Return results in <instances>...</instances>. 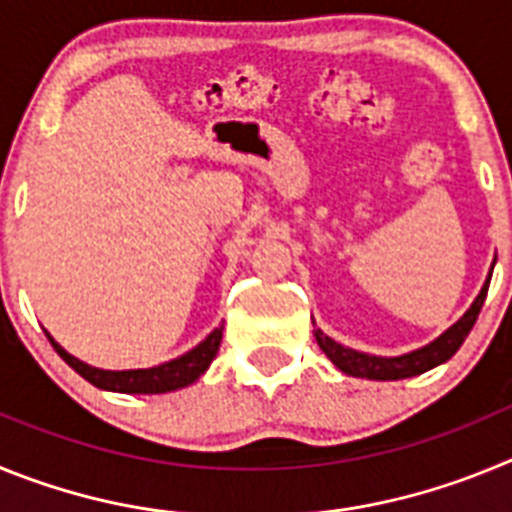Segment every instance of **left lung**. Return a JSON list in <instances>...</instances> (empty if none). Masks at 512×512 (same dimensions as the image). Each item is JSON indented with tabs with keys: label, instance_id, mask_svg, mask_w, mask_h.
I'll return each mask as SVG.
<instances>
[{
	"label": "left lung",
	"instance_id": "left-lung-1",
	"mask_svg": "<svg viewBox=\"0 0 512 512\" xmlns=\"http://www.w3.org/2000/svg\"><path fill=\"white\" fill-rule=\"evenodd\" d=\"M487 289H490V277H487L485 287L479 289L477 300L472 302L467 312H464V318L456 320L446 333L436 338L428 346L418 348V351H410L405 356H369L361 354V351H354V348H346L341 343H336L333 338H328L323 330H315V341L318 346L323 348V354L328 356L333 364L341 369L343 374L348 377H361V379H379V382H390V379H408V377H418V374L428 372L433 366L443 364V361H449L451 356L459 351V346L464 343V338L469 336V330L474 328L477 323V315L485 305Z\"/></svg>",
	"mask_w": 512,
	"mask_h": 512
}]
</instances>
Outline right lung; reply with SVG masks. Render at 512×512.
<instances>
[{
    "instance_id": "add662e5",
    "label": "right lung",
    "mask_w": 512,
    "mask_h": 512,
    "mask_svg": "<svg viewBox=\"0 0 512 512\" xmlns=\"http://www.w3.org/2000/svg\"><path fill=\"white\" fill-rule=\"evenodd\" d=\"M45 336H48L51 346L58 351V356L87 382L99 387V390L125 392V395H158V392L182 390V387L197 382L207 372V366L212 364V359L217 356V348H220V341H223V325L212 330L200 346H194L192 351H187L179 359L151 366V369H128V372H107V369L84 364L76 356H71L66 348L58 346L51 333H45Z\"/></svg>"
}]
</instances>
